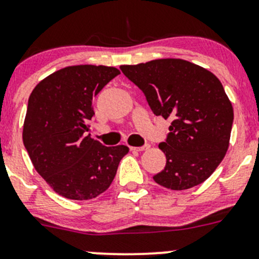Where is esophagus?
Here are the masks:
<instances>
[{
  "label": "esophagus",
  "mask_w": 259,
  "mask_h": 259,
  "mask_svg": "<svg viewBox=\"0 0 259 259\" xmlns=\"http://www.w3.org/2000/svg\"><path fill=\"white\" fill-rule=\"evenodd\" d=\"M146 149H149L148 144L143 146H130V150L132 151H143V150H146Z\"/></svg>",
  "instance_id": "obj_1"
}]
</instances>
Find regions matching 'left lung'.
Returning <instances> with one entry per match:
<instances>
[{"label":"left lung","instance_id":"obj_1","mask_svg":"<svg viewBox=\"0 0 259 259\" xmlns=\"http://www.w3.org/2000/svg\"><path fill=\"white\" fill-rule=\"evenodd\" d=\"M122 74L144 93L156 116L173 119L165 142V168L153 179L184 190L211 176L228 150L233 108L223 85L208 70L180 59L122 65Z\"/></svg>","mask_w":259,"mask_h":259}]
</instances>
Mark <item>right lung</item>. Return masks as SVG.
Returning <instances> with one entry per match:
<instances>
[{
  "mask_svg": "<svg viewBox=\"0 0 259 259\" xmlns=\"http://www.w3.org/2000/svg\"><path fill=\"white\" fill-rule=\"evenodd\" d=\"M119 74L109 66L65 67L40 81L28 98L23 145L37 173L61 197L88 200L100 195L129 151L85 134L95 115L93 99Z\"/></svg>",
  "mask_w": 259,
  "mask_h": 259,
  "instance_id": "obj_1",
  "label": "right lung"
}]
</instances>
